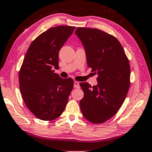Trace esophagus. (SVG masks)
<instances>
[{
  "label": "esophagus",
  "mask_w": 152,
  "mask_h": 152,
  "mask_svg": "<svg viewBox=\"0 0 152 152\" xmlns=\"http://www.w3.org/2000/svg\"><path fill=\"white\" fill-rule=\"evenodd\" d=\"M74 87L75 88H80V82L75 81L74 82Z\"/></svg>",
  "instance_id": "1"
}]
</instances>
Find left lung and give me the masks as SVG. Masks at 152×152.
Masks as SVG:
<instances>
[{
    "label": "left lung",
    "instance_id": "1",
    "mask_svg": "<svg viewBox=\"0 0 152 152\" xmlns=\"http://www.w3.org/2000/svg\"><path fill=\"white\" fill-rule=\"evenodd\" d=\"M75 33L85 49L88 66L98 75L96 86L80 84L84 91L81 111L91 123L102 124L117 114L126 97L131 85L129 58L112 35L83 27H78Z\"/></svg>",
    "mask_w": 152,
    "mask_h": 152
}]
</instances>
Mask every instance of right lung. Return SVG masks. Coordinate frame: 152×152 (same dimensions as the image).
<instances>
[{"instance_id":"add662e5","label":"right lung","mask_w":152,"mask_h":152,"mask_svg":"<svg viewBox=\"0 0 152 152\" xmlns=\"http://www.w3.org/2000/svg\"><path fill=\"white\" fill-rule=\"evenodd\" d=\"M75 28L52 27L38 35L29 46L19 74V88L28 110L43 121H52L64 111L73 88L72 78L55 73L58 52Z\"/></svg>"}]
</instances>
